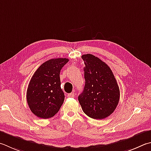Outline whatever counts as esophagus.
<instances>
[{"instance_id": "34e87169", "label": "esophagus", "mask_w": 151, "mask_h": 151, "mask_svg": "<svg viewBox=\"0 0 151 151\" xmlns=\"http://www.w3.org/2000/svg\"><path fill=\"white\" fill-rule=\"evenodd\" d=\"M68 97H70V98H74L75 97V94L73 92H71L70 94H68Z\"/></svg>"}]
</instances>
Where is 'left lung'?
I'll return each mask as SVG.
<instances>
[{
    "instance_id": "obj_1",
    "label": "left lung",
    "mask_w": 151,
    "mask_h": 151,
    "mask_svg": "<svg viewBox=\"0 0 151 151\" xmlns=\"http://www.w3.org/2000/svg\"><path fill=\"white\" fill-rule=\"evenodd\" d=\"M81 57L85 65V85L78 102L88 116L104 119L113 113L119 103V86L110 68L102 60L92 54Z\"/></svg>"
}]
</instances>
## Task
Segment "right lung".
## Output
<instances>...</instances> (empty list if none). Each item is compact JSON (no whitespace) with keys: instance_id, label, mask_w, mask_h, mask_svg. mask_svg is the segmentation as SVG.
<instances>
[{"instance_id":"obj_1","label":"right lung","mask_w":151,"mask_h":151,"mask_svg":"<svg viewBox=\"0 0 151 151\" xmlns=\"http://www.w3.org/2000/svg\"><path fill=\"white\" fill-rule=\"evenodd\" d=\"M67 58L52 59L43 63L30 80L26 98L30 110L37 117L48 119L59 111L65 94L61 88L60 72Z\"/></svg>"}]
</instances>
